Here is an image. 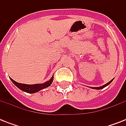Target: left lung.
I'll return each mask as SVG.
<instances>
[{
    "mask_svg": "<svg viewBox=\"0 0 126 126\" xmlns=\"http://www.w3.org/2000/svg\"><path fill=\"white\" fill-rule=\"evenodd\" d=\"M113 80H114V79H112L110 81V82H109L107 83V84H105V85H103V86H101V87H90V88H92V89H95V90H101V89H103V88H105L106 86H107L108 85H109V84L112 82V81Z\"/></svg>",
    "mask_w": 126,
    "mask_h": 126,
    "instance_id": "left-lung-1",
    "label": "left lung"
}]
</instances>
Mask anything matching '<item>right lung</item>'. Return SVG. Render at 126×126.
Returning <instances> with one entry per match:
<instances>
[{"label": "right lung", "instance_id": "1", "mask_svg": "<svg viewBox=\"0 0 126 126\" xmlns=\"http://www.w3.org/2000/svg\"><path fill=\"white\" fill-rule=\"evenodd\" d=\"M15 86H16L19 89L22 90L23 92H25L29 94H34L36 92H39L41 90H43L44 88H47L51 84L53 80V75L51 77V78L49 79V80L43 83V84H21L18 83L14 80L10 78Z\"/></svg>", "mask_w": 126, "mask_h": 126}]
</instances>
